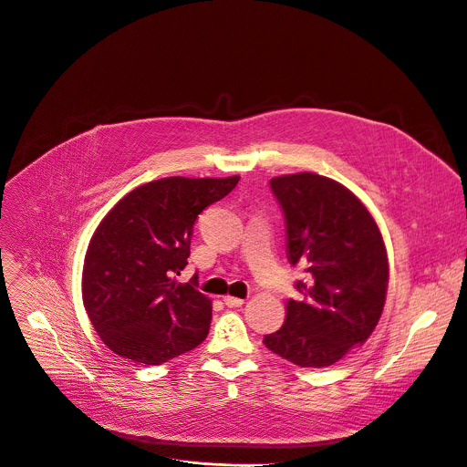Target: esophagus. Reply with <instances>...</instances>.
I'll list each match as a JSON object with an SVG mask.
<instances>
[{
	"label": "esophagus",
	"mask_w": 467,
	"mask_h": 467,
	"mask_svg": "<svg viewBox=\"0 0 467 467\" xmlns=\"http://www.w3.org/2000/svg\"><path fill=\"white\" fill-rule=\"evenodd\" d=\"M223 303H225L229 308H234V306H242V305H244V299L234 297V296H225V297H223Z\"/></svg>",
	"instance_id": "34e87169"
}]
</instances>
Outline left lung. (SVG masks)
Listing matches in <instances>:
<instances>
[{"mask_svg": "<svg viewBox=\"0 0 467 467\" xmlns=\"http://www.w3.org/2000/svg\"><path fill=\"white\" fill-rule=\"evenodd\" d=\"M286 218V254L306 281L288 299L286 319L264 346L301 368H327L362 346L375 330L388 290V253L360 199L319 173L274 177Z\"/></svg>", "mask_w": 467, "mask_h": 467, "instance_id": "8db88e82", "label": "left lung"}]
</instances>
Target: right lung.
I'll return each instance as SVG.
<instances>
[{
  "label": "right lung",
  "mask_w": 467,
  "mask_h": 467,
  "mask_svg": "<svg viewBox=\"0 0 467 467\" xmlns=\"http://www.w3.org/2000/svg\"><path fill=\"white\" fill-rule=\"evenodd\" d=\"M240 177H164L123 195L94 231L83 265L85 310L116 355L159 366L202 344L213 301L179 283L193 223Z\"/></svg>",
  "instance_id": "add662e5"
}]
</instances>
